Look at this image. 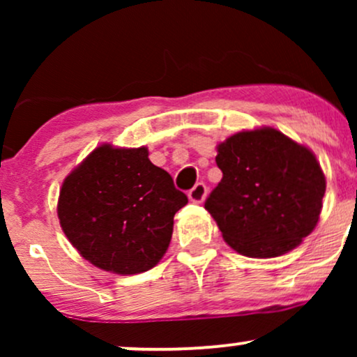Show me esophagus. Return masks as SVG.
<instances>
[{"mask_svg":"<svg viewBox=\"0 0 357 357\" xmlns=\"http://www.w3.org/2000/svg\"><path fill=\"white\" fill-rule=\"evenodd\" d=\"M206 184L198 183L190 192H188V198H190L192 203H203L204 198H206Z\"/></svg>","mask_w":357,"mask_h":357,"instance_id":"esophagus-1","label":"esophagus"}]
</instances>
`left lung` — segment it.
Returning a JSON list of instances; mask_svg holds the SVG:
<instances>
[{
    "mask_svg": "<svg viewBox=\"0 0 357 357\" xmlns=\"http://www.w3.org/2000/svg\"><path fill=\"white\" fill-rule=\"evenodd\" d=\"M216 149L223 178L204 208L235 252L280 257L312 233L326 192L312 151L272 127L241 130Z\"/></svg>",
    "mask_w": 357,
    "mask_h": 357,
    "instance_id": "1",
    "label": "left lung"
}]
</instances>
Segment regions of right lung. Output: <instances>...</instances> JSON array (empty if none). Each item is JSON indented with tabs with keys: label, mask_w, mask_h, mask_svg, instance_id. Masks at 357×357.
<instances>
[{
	"label": "right lung",
	"mask_w": 357,
	"mask_h": 357,
	"mask_svg": "<svg viewBox=\"0 0 357 357\" xmlns=\"http://www.w3.org/2000/svg\"><path fill=\"white\" fill-rule=\"evenodd\" d=\"M147 155V147L102 144L61 184V230L105 272L134 275L158 265L169 247L176 211L188 203L169 173Z\"/></svg>",
	"instance_id": "1"
}]
</instances>
